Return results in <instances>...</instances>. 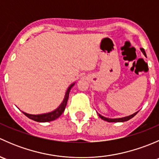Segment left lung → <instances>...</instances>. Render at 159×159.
Instances as JSON below:
<instances>
[{
    "label": "left lung",
    "instance_id": "obj_1",
    "mask_svg": "<svg viewBox=\"0 0 159 159\" xmlns=\"http://www.w3.org/2000/svg\"><path fill=\"white\" fill-rule=\"evenodd\" d=\"M141 51H142V52L143 53L144 55L146 57V53H145V50L143 48H141ZM139 111L135 112V113L132 114V115H129V116H126V117H124V118H106V117H104L102 116V115H100V114H98V116L100 117L101 118H102V120H104V121H108V122H124V121H129V119H131V118H132L134 116V115H136V114L138 113Z\"/></svg>",
    "mask_w": 159,
    "mask_h": 159
}]
</instances>
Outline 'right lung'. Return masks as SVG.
I'll return each mask as SVG.
<instances>
[{"mask_svg": "<svg viewBox=\"0 0 159 159\" xmlns=\"http://www.w3.org/2000/svg\"><path fill=\"white\" fill-rule=\"evenodd\" d=\"M75 82L72 83L69 87H68L66 93H65L63 102L61 103V105H59L55 110L52 111L51 112H48V113L41 114V115H30V114H28L26 113V112H23V114H25L28 118H29L30 119L34 120V121H38V122H47V121H54V120L57 119V118H59V117L62 115V113H63L64 111H65V107H66L67 105V102H68V97H69V92L70 89H71V88L75 85Z\"/></svg>", "mask_w": 159, "mask_h": 159, "instance_id": "add662e5", "label": "right lung"}]
</instances>
